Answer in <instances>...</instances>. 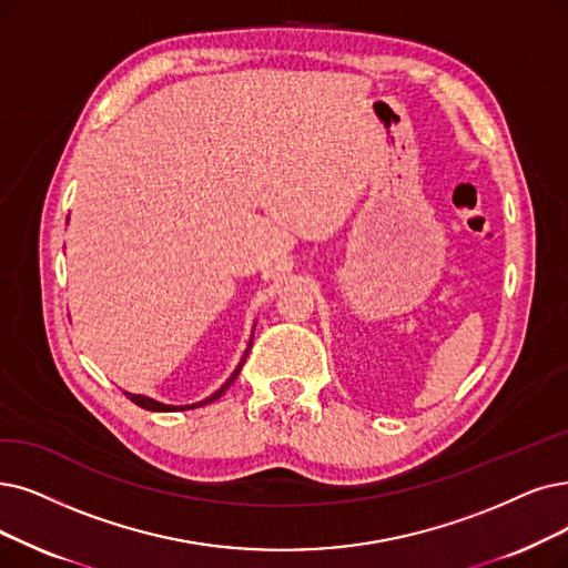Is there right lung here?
<instances>
[{
    "mask_svg": "<svg viewBox=\"0 0 568 568\" xmlns=\"http://www.w3.org/2000/svg\"><path fill=\"white\" fill-rule=\"evenodd\" d=\"M248 347H252V343H248ZM248 347H246V354H248ZM246 354L242 356V361H240V366L235 368V373L229 377V382L223 384V387L216 392V394H212L210 398H205V400H200V403H195V405H165V403H158V400H153V398H149V396H140V394H128L125 392V396L132 400V403H138L140 407H144V410H153V413H170V410H191V407H197V405H207V403H212V400H216L225 389L231 387V384L235 382V377L240 375V371H242V366H244V358H246Z\"/></svg>",
    "mask_w": 568,
    "mask_h": 568,
    "instance_id": "right-lung-1",
    "label": "right lung"
}]
</instances>
